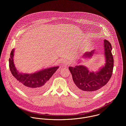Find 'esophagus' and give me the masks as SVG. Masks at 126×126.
<instances>
[{"mask_svg": "<svg viewBox=\"0 0 126 126\" xmlns=\"http://www.w3.org/2000/svg\"><path fill=\"white\" fill-rule=\"evenodd\" d=\"M63 64H66V65H68V64H69L68 61H67L66 60H63Z\"/></svg>", "mask_w": 126, "mask_h": 126, "instance_id": "34e87169", "label": "esophagus"}]
</instances>
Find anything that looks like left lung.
Segmentation results:
<instances>
[{
	"mask_svg": "<svg viewBox=\"0 0 126 126\" xmlns=\"http://www.w3.org/2000/svg\"><path fill=\"white\" fill-rule=\"evenodd\" d=\"M104 47L106 63L98 71L90 72L86 67L81 65L69 67L73 80L71 87L75 93L91 95L98 92L108 83L112 75L114 62L111 46L107 40H104ZM94 50L85 52L82 58H92Z\"/></svg>",
	"mask_w": 126,
	"mask_h": 126,
	"instance_id": "obj_1",
	"label": "left lung"
}]
</instances>
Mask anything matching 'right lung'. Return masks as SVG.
Returning a JSON list of instances; mask_svg holds the SVG:
<instances>
[{
    "mask_svg": "<svg viewBox=\"0 0 126 126\" xmlns=\"http://www.w3.org/2000/svg\"><path fill=\"white\" fill-rule=\"evenodd\" d=\"M14 48L10 54L9 67L16 85L23 91L31 94L41 93L47 90L49 83V79L59 66L44 69L32 74L20 73L17 70L14 64Z\"/></svg>",
    "mask_w": 126,
    "mask_h": 126,
    "instance_id": "obj_1",
    "label": "right lung"
}]
</instances>
